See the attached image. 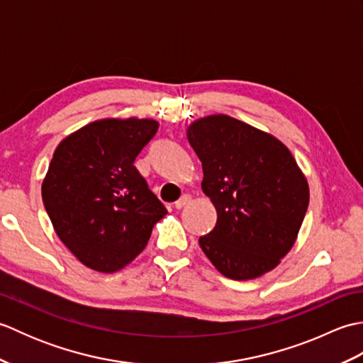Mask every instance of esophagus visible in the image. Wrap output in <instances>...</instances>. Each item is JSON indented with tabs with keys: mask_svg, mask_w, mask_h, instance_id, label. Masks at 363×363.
Instances as JSON below:
<instances>
[{
	"mask_svg": "<svg viewBox=\"0 0 363 363\" xmlns=\"http://www.w3.org/2000/svg\"><path fill=\"white\" fill-rule=\"evenodd\" d=\"M190 195H184V196H181L179 199H177V201L174 203V207L176 209H182V207H186L189 203H190Z\"/></svg>",
	"mask_w": 363,
	"mask_h": 363,
	"instance_id": "1",
	"label": "esophagus"
}]
</instances>
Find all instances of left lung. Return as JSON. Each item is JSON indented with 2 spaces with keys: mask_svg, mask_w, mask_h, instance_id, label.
<instances>
[{
  "mask_svg": "<svg viewBox=\"0 0 363 363\" xmlns=\"http://www.w3.org/2000/svg\"><path fill=\"white\" fill-rule=\"evenodd\" d=\"M187 138L217 209V225L199 237L207 259L234 281L272 272L295 245L309 206L295 157L274 135L225 113L195 120Z\"/></svg>",
  "mask_w": 363,
  "mask_h": 363,
  "instance_id": "left-lung-1",
  "label": "left lung"
}]
</instances>
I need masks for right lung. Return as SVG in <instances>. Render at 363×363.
<instances>
[{
  "label": "right lung",
  "instance_id": "add662e5",
  "mask_svg": "<svg viewBox=\"0 0 363 363\" xmlns=\"http://www.w3.org/2000/svg\"><path fill=\"white\" fill-rule=\"evenodd\" d=\"M151 118H103L65 137L42 199L57 237L82 265L115 273L140 254L167 209L134 160L157 133Z\"/></svg>",
  "mask_w": 363,
  "mask_h": 363
}]
</instances>
